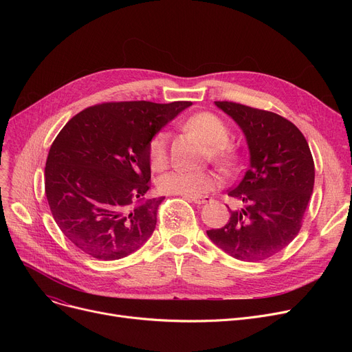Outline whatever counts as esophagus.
<instances>
[{
	"label": "esophagus",
	"mask_w": 352,
	"mask_h": 352,
	"mask_svg": "<svg viewBox=\"0 0 352 352\" xmlns=\"http://www.w3.org/2000/svg\"><path fill=\"white\" fill-rule=\"evenodd\" d=\"M186 199L194 202V204H197V206H202V204H206V202L211 201L210 197H197V198H186Z\"/></svg>",
	"instance_id": "34e87169"
}]
</instances>
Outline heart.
<instances>
[{
	"label": "heart",
	"mask_w": 352,
	"mask_h": 352,
	"mask_svg": "<svg viewBox=\"0 0 352 352\" xmlns=\"http://www.w3.org/2000/svg\"><path fill=\"white\" fill-rule=\"evenodd\" d=\"M187 125L204 140L211 148V157L223 165H231L235 153L226 145L230 140V129L226 122L211 113H199L187 121ZM170 135L164 129L155 133L148 142V158L154 170H162L168 162ZM219 186V178L208 171L174 170L161 175L157 187L162 194L186 198L202 197Z\"/></svg>",
	"instance_id": "heart-1"
}]
</instances>
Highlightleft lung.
<instances>
[{"label": "left lung", "mask_w": 352, "mask_h": 352, "mask_svg": "<svg viewBox=\"0 0 352 352\" xmlns=\"http://www.w3.org/2000/svg\"><path fill=\"white\" fill-rule=\"evenodd\" d=\"M215 105L243 129L250 166L228 191L241 208L228 207L227 224L207 235L239 261H263L298 235L314 190V160L305 137L287 118L231 101Z\"/></svg>", "instance_id": "1"}]
</instances>
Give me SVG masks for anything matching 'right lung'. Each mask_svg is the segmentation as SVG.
<instances>
[{"mask_svg": "<svg viewBox=\"0 0 352 352\" xmlns=\"http://www.w3.org/2000/svg\"><path fill=\"white\" fill-rule=\"evenodd\" d=\"M191 104L104 102L64 125L48 153L45 194L55 223L74 245L114 261L153 235L164 197L145 198L148 142Z\"/></svg>", "mask_w": 352, "mask_h": 352, "instance_id": "obj_1", "label": "right lung"}]
</instances>
